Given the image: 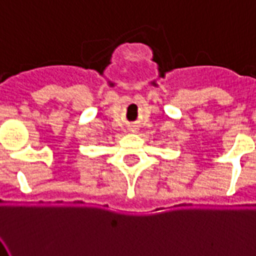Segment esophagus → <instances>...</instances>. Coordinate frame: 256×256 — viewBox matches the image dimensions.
<instances>
[{"label": "esophagus", "instance_id": "34e87169", "mask_svg": "<svg viewBox=\"0 0 256 256\" xmlns=\"http://www.w3.org/2000/svg\"><path fill=\"white\" fill-rule=\"evenodd\" d=\"M132 131H134V130H132Z\"/></svg>", "mask_w": 256, "mask_h": 256}]
</instances>
